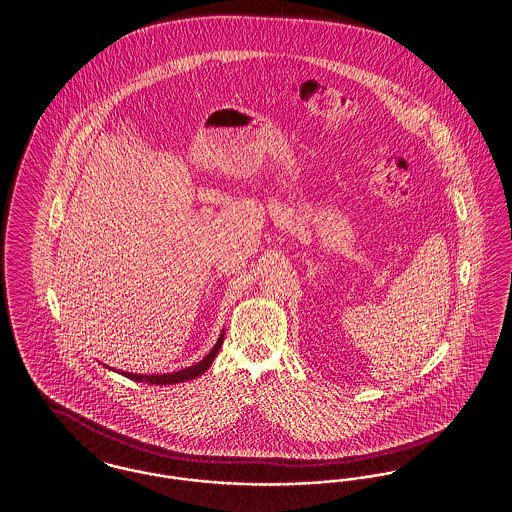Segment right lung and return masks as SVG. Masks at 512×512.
Listing matches in <instances>:
<instances>
[{
	"label": "right lung",
	"mask_w": 512,
	"mask_h": 512,
	"mask_svg": "<svg viewBox=\"0 0 512 512\" xmlns=\"http://www.w3.org/2000/svg\"><path fill=\"white\" fill-rule=\"evenodd\" d=\"M222 341H224V330H222L219 340L215 343V347H213V349H211V351H209V353H207V355H205L197 365L182 368V370H178V372L151 374V376H147V374H132V372H121V374L122 376H126V378H130V380H134V382H146V384H151V386H171V384L188 382V380H194L197 376H201V374L211 366V363H213V361H215V357H217V353H219ZM107 368H109V366H107Z\"/></svg>",
	"instance_id": "add662e5"
}]
</instances>
